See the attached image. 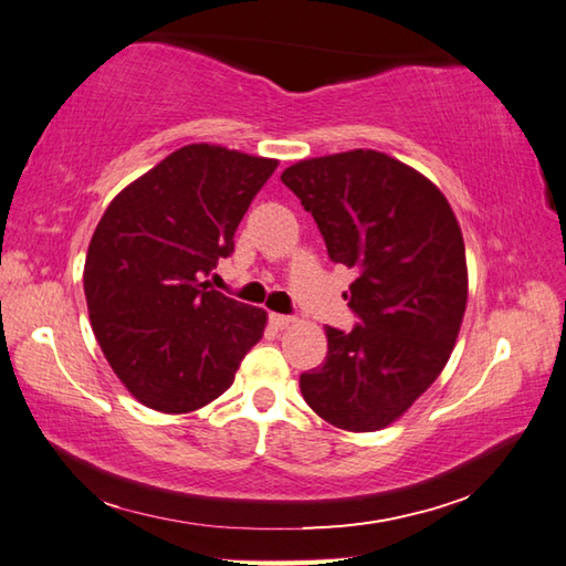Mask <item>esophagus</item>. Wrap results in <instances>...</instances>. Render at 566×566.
<instances>
[{
    "label": "esophagus",
    "instance_id": "obj_1",
    "mask_svg": "<svg viewBox=\"0 0 566 566\" xmlns=\"http://www.w3.org/2000/svg\"><path fill=\"white\" fill-rule=\"evenodd\" d=\"M270 323L274 328H286L292 323V316H284V314H270Z\"/></svg>",
    "mask_w": 566,
    "mask_h": 566
}]
</instances>
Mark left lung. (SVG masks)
Returning <instances> with one entry per match:
<instances>
[{
	"label": "left lung",
	"mask_w": 566,
	"mask_h": 566,
	"mask_svg": "<svg viewBox=\"0 0 566 566\" xmlns=\"http://www.w3.org/2000/svg\"><path fill=\"white\" fill-rule=\"evenodd\" d=\"M326 240L328 258L355 270L353 331L326 328V363L298 379L331 426H389L438 379L462 326L467 260L442 191L377 150L302 160L282 172Z\"/></svg>",
	"instance_id": "8db88e82"
}]
</instances>
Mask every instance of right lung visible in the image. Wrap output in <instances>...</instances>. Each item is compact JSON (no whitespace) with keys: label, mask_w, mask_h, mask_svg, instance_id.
I'll return each mask as SVG.
<instances>
[{"label":"right lung","mask_w":566,"mask_h":566,"mask_svg":"<svg viewBox=\"0 0 566 566\" xmlns=\"http://www.w3.org/2000/svg\"><path fill=\"white\" fill-rule=\"evenodd\" d=\"M276 160L209 143L175 150L104 211L84 262L92 331L140 403L189 413L231 387L268 314L207 276Z\"/></svg>","instance_id":"right-lung-1"}]
</instances>
